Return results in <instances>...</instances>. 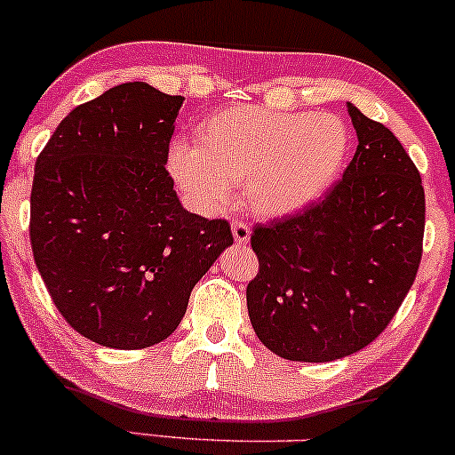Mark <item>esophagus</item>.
Instances as JSON below:
<instances>
[{"instance_id": "1", "label": "esophagus", "mask_w": 455, "mask_h": 455, "mask_svg": "<svg viewBox=\"0 0 455 455\" xmlns=\"http://www.w3.org/2000/svg\"><path fill=\"white\" fill-rule=\"evenodd\" d=\"M250 227L245 222H242V220H235L233 222V237H235V243H239V245H243V243H248L250 242Z\"/></svg>"}]
</instances>
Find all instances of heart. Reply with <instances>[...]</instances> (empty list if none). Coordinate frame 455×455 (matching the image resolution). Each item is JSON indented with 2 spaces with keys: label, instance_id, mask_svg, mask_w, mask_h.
I'll return each instance as SVG.
<instances>
[{
  "label": "heart",
  "instance_id": "1",
  "mask_svg": "<svg viewBox=\"0 0 455 455\" xmlns=\"http://www.w3.org/2000/svg\"><path fill=\"white\" fill-rule=\"evenodd\" d=\"M351 148L344 122L329 113L231 107L196 126L195 148L177 145L171 171L201 212H218L242 188L250 212L280 218L327 192Z\"/></svg>",
  "mask_w": 455,
  "mask_h": 455
}]
</instances>
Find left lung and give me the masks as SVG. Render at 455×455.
<instances>
[{
  "label": "left lung",
  "mask_w": 455,
  "mask_h": 455,
  "mask_svg": "<svg viewBox=\"0 0 455 455\" xmlns=\"http://www.w3.org/2000/svg\"><path fill=\"white\" fill-rule=\"evenodd\" d=\"M357 151L342 180L304 212L257 224L259 274L248 315L259 340L291 362H333L389 325L424 254L426 195L389 128L348 104Z\"/></svg>",
  "instance_id": "1"
}]
</instances>
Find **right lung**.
I'll return each instance as SVG.
<instances>
[{
	"instance_id": "right-lung-1",
	"label": "right lung",
	"mask_w": 455,
	"mask_h": 455,
	"mask_svg": "<svg viewBox=\"0 0 455 455\" xmlns=\"http://www.w3.org/2000/svg\"><path fill=\"white\" fill-rule=\"evenodd\" d=\"M184 98L124 83L61 119L36 160L29 239L60 315L87 340L134 351L186 315L231 224L186 212L166 171Z\"/></svg>"
}]
</instances>
